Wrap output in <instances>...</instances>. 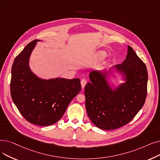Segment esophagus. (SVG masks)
<instances>
[{
    "mask_svg": "<svg viewBox=\"0 0 160 160\" xmlns=\"http://www.w3.org/2000/svg\"><path fill=\"white\" fill-rule=\"evenodd\" d=\"M80 83H81V85H82V88L84 89L85 86H86V84H87V80L86 79H84H84H82Z\"/></svg>",
    "mask_w": 160,
    "mask_h": 160,
    "instance_id": "34e87169",
    "label": "esophagus"
}]
</instances>
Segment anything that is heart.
Listing matches in <instances>:
<instances>
[{"label":"heart","mask_w":160,"mask_h":160,"mask_svg":"<svg viewBox=\"0 0 160 160\" xmlns=\"http://www.w3.org/2000/svg\"><path fill=\"white\" fill-rule=\"evenodd\" d=\"M106 55V53L104 52H99L96 54V58L97 59H101L103 58Z\"/></svg>","instance_id":"b5f03b06"}]
</instances>
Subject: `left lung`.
<instances>
[{
	"label": "left lung",
	"mask_w": 160,
	"mask_h": 160,
	"mask_svg": "<svg viewBox=\"0 0 160 160\" xmlns=\"http://www.w3.org/2000/svg\"><path fill=\"white\" fill-rule=\"evenodd\" d=\"M115 67L126 79L115 89L106 80L107 72H91V82L85 86L88 115L94 125L104 130L118 129L131 122L143 107L147 94V67L131 46L126 59Z\"/></svg>",
	"instance_id": "obj_1"
}]
</instances>
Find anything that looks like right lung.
<instances>
[{"label":"right lung","mask_w":160,"mask_h":160,"mask_svg":"<svg viewBox=\"0 0 160 160\" xmlns=\"http://www.w3.org/2000/svg\"><path fill=\"white\" fill-rule=\"evenodd\" d=\"M37 41L27 44L13 61L10 93L13 102L26 120L47 126L61 118L82 87L79 78L45 80L31 72L29 60Z\"/></svg>","instance_id":"right-lung-1"}]
</instances>
